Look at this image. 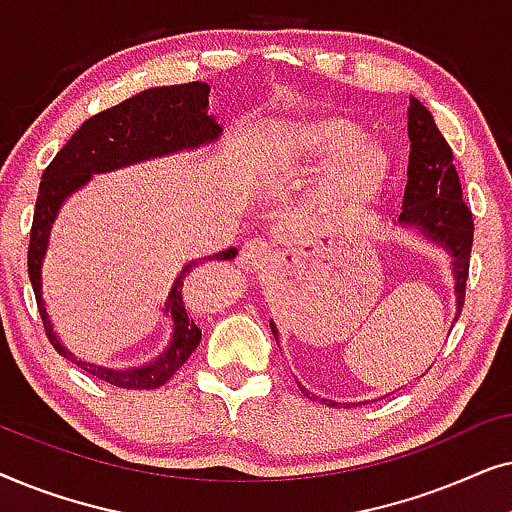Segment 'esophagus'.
I'll return each instance as SVG.
<instances>
[{
	"label": "esophagus",
	"mask_w": 512,
	"mask_h": 512,
	"mask_svg": "<svg viewBox=\"0 0 512 512\" xmlns=\"http://www.w3.org/2000/svg\"><path fill=\"white\" fill-rule=\"evenodd\" d=\"M268 261H270V247L261 240L244 242V247L240 249V258H237V263H240L247 272L263 268Z\"/></svg>",
	"instance_id": "34e87169"
}]
</instances>
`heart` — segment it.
<instances>
[{
  "label": "heart",
  "instance_id": "1",
  "mask_svg": "<svg viewBox=\"0 0 512 512\" xmlns=\"http://www.w3.org/2000/svg\"><path fill=\"white\" fill-rule=\"evenodd\" d=\"M363 132L345 118H324L307 128L291 132L289 144L307 156L340 160L331 184V198L345 205L368 200L380 191L389 174V158L377 144H361Z\"/></svg>",
  "mask_w": 512,
  "mask_h": 512
}]
</instances>
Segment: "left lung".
Returning a JSON list of instances; mask_svg holds the SVG:
<instances>
[{"instance_id": "left-lung-1", "label": "left lung", "mask_w": 512, "mask_h": 512, "mask_svg": "<svg viewBox=\"0 0 512 512\" xmlns=\"http://www.w3.org/2000/svg\"><path fill=\"white\" fill-rule=\"evenodd\" d=\"M408 137V186H405L403 193V212L398 216V223L419 228L429 240L443 244L450 251L454 261V282H457V289L454 291H457L459 319L466 296L468 265H471L473 214L464 202V193H461L459 174L454 170V153L450 144L440 135L429 109L424 104H419L415 97H410L408 107ZM270 328L272 335L277 338L275 324H270ZM328 403L333 408L338 405L333 401Z\"/></svg>"}]
</instances>
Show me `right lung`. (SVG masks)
Segmentation results:
<instances>
[{
  "mask_svg": "<svg viewBox=\"0 0 512 512\" xmlns=\"http://www.w3.org/2000/svg\"><path fill=\"white\" fill-rule=\"evenodd\" d=\"M207 83H179V86L149 88L116 107L104 109L100 114L83 121L79 130L69 137V142L55 153L51 165L44 170L39 184L37 205H34V219L30 230V247H27V272L37 298L41 321H44L46 338L58 349V354L67 361L95 375L97 380L114 384L118 389H158L177 373L188 361V356L200 345L202 331L195 321L188 317L181 289L188 272L195 263H188L174 282L170 296H167L165 310L172 314L174 338L167 352L149 366L135 370H109L93 366V363L76 361L60 340L55 338L51 321H48L44 300H41V261H44L48 233L55 221V214L62 200L76 188H81L90 179V174L109 172L116 167L139 163V160L165 156L181 149H193L205 142H212L221 135V125L207 114ZM237 256V249H226L205 261H230Z\"/></svg>",
  "mask_w": 512,
  "mask_h": 512,
  "instance_id": "right-lung-1",
  "label": "right lung"
}]
</instances>
